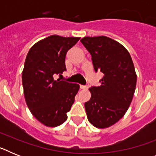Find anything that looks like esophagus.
<instances>
[{
  "label": "esophagus",
  "instance_id": "1",
  "mask_svg": "<svg viewBox=\"0 0 156 156\" xmlns=\"http://www.w3.org/2000/svg\"><path fill=\"white\" fill-rule=\"evenodd\" d=\"M80 88H81V89H83V90H85V89H87L88 87L87 86H84V85H80Z\"/></svg>",
  "mask_w": 156,
  "mask_h": 156
}]
</instances>
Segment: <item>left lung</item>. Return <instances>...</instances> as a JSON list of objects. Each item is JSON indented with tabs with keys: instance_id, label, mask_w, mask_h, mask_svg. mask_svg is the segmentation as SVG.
<instances>
[{
	"instance_id": "obj_1",
	"label": "left lung",
	"mask_w": 156,
	"mask_h": 156,
	"mask_svg": "<svg viewBox=\"0 0 156 156\" xmlns=\"http://www.w3.org/2000/svg\"><path fill=\"white\" fill-rule=\"evenodd\" d=\"M80 42L90 54L95 72L104 74L100 87L89 88L91 97L84 106L89 122L105 129L122 118L131 103L137 74L130 55L108 37H84Z\"/></svg>"
}]
</instances>
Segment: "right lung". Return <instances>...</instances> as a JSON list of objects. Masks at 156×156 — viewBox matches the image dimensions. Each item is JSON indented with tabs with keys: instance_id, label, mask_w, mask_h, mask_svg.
Returning <instances> with one entry per match:
<instances>
[{
	"instance_id": "add662e5",
	"label": "right lung",
	"mask_w": 156,
	"mask_h": 156,
	"mask_svg": "<svg viewBox=\"0 0 156 156\" xmlns=\"http://www.w3.org/2000/svg\"><path fill=\"white\" fill-rule=\"evenodd\" d=\"M80 37L51 35L31 47L22 74L29 109L37 120L55 127L67 119V112L80 89L77 83L55 79L66 71V55Z\"/></svg>"
}]
</instances>
